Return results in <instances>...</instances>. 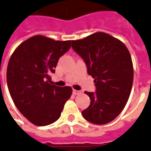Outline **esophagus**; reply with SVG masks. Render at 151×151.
<instances>
[{
  "label": "esophagus",
  "mask_w": 151,
  "mask_h": 151,
  "mask_svg": "<svg viewBox=\"0 0 151 151\" xmlns=\"http://www.w3.org/2000/svg\"><path fill=\"white\" fill-rule=\"evenodd\" d=\"M81 93H82L81 91L76 90V89H73V93H74L75 95H78V94H80Z\"/></svg>",
  "instance_id": "1"
}]
</instances>
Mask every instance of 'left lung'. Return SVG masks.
<instances>
[{
  "label": "left lung",
  "mask_w": 151,
  "mask_h": 151,
  "mask_svg": "<svg viewBox=\"0 0 151 151\" xmlns=\"http://www.w3.org/2000/svg\"><path fill=\"white\" fill-rule=\"evenodd\" d=\"M72 48L83 59L96 86L94 93L85 92L91 100L82 112L83 117L99 125L111 122L125 107L131 92L134 68L127 48L103 32L72 41Z\"/></svg>",
  "instance_id": "obj_1"
}]
</instances>
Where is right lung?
<instances>
[{
  "instance_id": "obj_1",
  "label": "right lung",
  "mask_w": 151,
  "mask_h": 151,
  "mask_svg": "<svg viewBox=\"0 0 151 151\" xmlns=\"http://www.w3.org/2000/svg\"><path fill=\"white\" fill-rule=\"evenodd\" d=\"M71 41H55L35 35L20 45L11 55L7 69L10 95L21 113L35 125L47 126L60 117L72 88L51 84L61 56Z\"/></svg>"
}]
</instances>
